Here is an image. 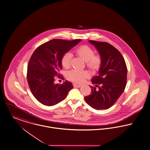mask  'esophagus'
<instances>
[{"label": "esophagus", "instance_id": "esophagus-1", "mask_svg": "<svg viewBox=\"0 0 150 150\" xmlns=\"http://www.w3.org/2000/svg\"><path fill=\"white\" fill-rule=\"evenodd\" d=\"M73 86H74V87H80L81 86V84H77V83H74V84H73Z\"/></svg>", "mask_w": 150, "mask_h": 150}]
</instances>
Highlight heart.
I'll return each instance as SVG.
<instances>
[{"label":"heart","mask_w":150,"mask_h":150,"mask_svg":"<svg viewBox=\"0 0 150 150\" xmlns=\"http://www.w3.org/2000/svg\"><path fill=\"white\" fill-rule=\"evenodd\" d=\"M76 55L86 62V66L92 71H98L102 64V58L99 55H95L94 50L88 45H82L75 50ZM72 55L69 52L65 53L61 59L62 66L69 69L71 66ZM90 76L87 71L72 69L67 74V78L69 81L76 83H82Z\"/></svg>","instance_id":"1"}]
</instances>
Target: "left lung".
Returning <instances> with one entry per match:
<instances>
[{"label": "left lung", "mask_w": 150, "mask_h": 150, "mask_svg": "<svg viewBox=\"0 0 150 150\" xmlns=\"http://www.w3.org/2000/svg\"><path fill=\"white\" fill-rule=\"evenodd\" d=\"M89 42L99 51L103 62L99 75L91 80L95 85L90 86L91 93L85 96L84 99L95 110H107L115 103L125 91L127 84V66L121 53L111 45L95 40Z\"/></svg>", "instance_id": "obj_1"}]
</instances>
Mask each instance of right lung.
Segmentation results:
<instances>
[{
    "label": "right lung",
    "mask_w": 150,
    "mask_h": 150,
    "mask_svg": "<svg viewBox=\"0 0 150 150\" xmlns=\"http://www.w3.org/2000/svg\"><path fill=\"white\" fill-rule=\"evenodd\" d=\"M81 41L54 39L35 50L28 63L27 78L31 91L40 103L47 106L55 105L65 99L73 88L69 81L55 84V77L63 78L59 73L62 69V58Z\"/></svg>",
    "instance_id": "right-lung-1"
}]
</instances>
